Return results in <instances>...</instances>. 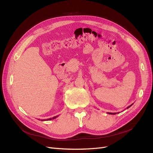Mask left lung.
I'll return each instance as SVG.
<instances>
[{"mask_svg": "<svg viewBox=\"0 0 153 153\" xmlns=\"http://www.w3.org/2000/svg\"><path fill=\"white\" fill-rule=\"evenodd\" d=\"M133 105V104H132ZM132 105H129V106H128V107H127V108H129V107H130V106ZM109 114H112V115H115V114H116L117 113H109V112H108ZM117 113H119V112H117Z\"/></svg>", "mask_w": 153, "mask_h": 153, "instance_id": "obj_1", "label": "left lung"}]
</instances>
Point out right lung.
Segmentation results:
<instances>
[{
	"mask_svg": "<svg viewBox=\"0 0 153 153\" xmlns=\"http://www.w3.org/2000/svg\"><path fill=\"white\" fill-rule=\"evenodd\" d=\"M59 116V115H56V116H55V117H52V118H50V119H47V121H50V120H52V119H55V118H57V117ZM41 121H46V119H43V120H41Z\"/></svg>",
	"mask_w": 153,
	"mask_h": 153,
	"instance_id": "obj_1",
	"label": "right lung"
}]
</instances>
